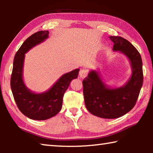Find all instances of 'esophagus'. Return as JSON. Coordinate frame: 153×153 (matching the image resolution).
<instances>
[{
	"instance_id": "1",
	"label": "esophagus",
	"mask_w": 153,
	"mask_h": 153,
	"mask_svg": "<svg viewBox=\"0 0 153 153\" xmlns=\"http://www.w3.org/2000/svg\"><path fill=\"white\" fill-rule=\"evenodd\" d=\"M88 70L86 69H82L81 70L79 71V77H81V78H85L88 75Z\"/></svg>"
}]
</instances>
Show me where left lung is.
<instances>
[{"label": "left lung", "mask_w": 153, "mask_h": 153, "mask_svg": "<svg viewBox=\"0 0 153 153\" xmlns=\"http://www.w3.org/2000/svg\"><path fill=\"white\" fill-rule=\"evenodd\" d=\"M113 50L124 54L130 61L132 74L124 86L111 88L102 82L98 71L92 70L83 80L85 105L92 115L105 119L120 117L135 106L143 84L140 54L131 44L120 36H110Z\"/></svg>", "instance_id": "8db88e82"}]
</instances>
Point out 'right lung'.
<instances>
[{
    "label": "right lung",
    "mask_w": 153,
    "mask_h": 153,
    "mask_svg": "<svg viewBox=\"0 0 153 153\" xmlns=\"http://www.w3.org/2000/svg\"><path fill=\"white\" fill-rule=\"evenodd\" d=\"M48 31H39L27 38L15 54L11 77V88L19 111L33 120H46L61 111L63 97L72 79L78 76L79 69L65 74L48 91L33 92L25 86L23 79L25 54L48 37Z\"/></svg>",
    "instance_id": "add662e5"
}]
</instances>
